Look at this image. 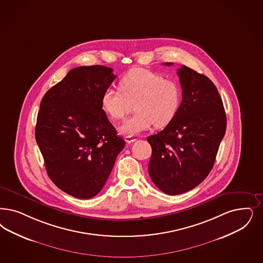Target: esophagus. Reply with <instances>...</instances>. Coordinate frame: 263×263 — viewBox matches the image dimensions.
<instances>
[{
    "instance_id": "obj_1",
    "label": "esophagus",
    "mask_w": 263,
    "mask_h": 263,
    "mask_svg": "<svg viewBox=\"0 0 263 263\" xmlns=\"http://www.w3.org/2000/svg\"><path fill=\"white\" fill-rule=\"evenodd\" d=\"M136 140V138H134V137L132 136H127L126 138H125V142H126V143H128V144H131V143L135 142Z\"/></svg>"
}]
</instances>
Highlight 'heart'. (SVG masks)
Wrapping results in <instances>:
<instances>
[{
    "label": "heart",
    "mask_w": 263,
    "mask_h": 263,
    "mask_svg": "<svg viewBox=\"0 0 263 263\" xmlns=\"http://www.w3.org/2000/svg\"><path fill=\"white\" fill-rule=\"evenodd\" d=\"M118 88H107L101 97V106L112 120L125 118L135 106L136 112L120 126V133L134 136L156 127L169 124L177 116L181 103V88L176 81L160 72L133 69L118 82Z\"/></svg>",
    "instance_id": "b5f03b06"
}]
</instances>
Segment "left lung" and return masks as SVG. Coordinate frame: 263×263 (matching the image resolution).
<instances>
[{
	"instance_id": "obj_1",
	"label": "left lung",
	"mask_w": 263,
	"mask_h": 263,
	"mask_svg": "<svg viewBox=\"0 0 263 263\" xmlns=\"http://www.w3.org/2000/svg\"><path fill=\"white\" fill-rule=\"evenodd\" d=\"M178 76L182 89L180 109L162 131L146 139L153 148L148 174L169 195L191 191L206 179L227 130L222 100L212 81L184 65Z\"/></svg>"
}]
</instances>
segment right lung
<instances>
[{
  "label": "right lung",
  "mask_w": 263,
  "mask_h": 263,
  "mask_svg": "<svg viewBox=\"0 0 263 263\" xmlns=\"http://www.w3.org/2000/svg\"><path fill=\"white\" fill-rule=\"evenodd\" d=\"M117 76L94 65L71 70L43 97L36 118V144L55 185L80 199L99 193L125 142L101 106Z\"/></svg>",
  "instance_id": "1"
}]
</instances>
